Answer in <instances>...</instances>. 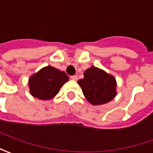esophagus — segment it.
Segmentation results:
<instances>
[{"instance_id": "obj_1", "label": "esophagus", "mask_w": 153, "mask_h": 153, "mask_svg": "<svg viewBox=\"0 0 153 153\" xmlns=\"http://www.w3.org/2000/svg\"><path fill=\"white\" fill-rule=\"evenodd\" d=\"M70 78H71V79L74 80V81H77V80H78V77H77V75H72Z\"/></svg>"}]
</instances>
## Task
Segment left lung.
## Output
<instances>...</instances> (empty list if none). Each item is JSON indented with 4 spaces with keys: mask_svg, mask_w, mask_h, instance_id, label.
<instances>
[{
    "mask_svg": "<svg viewBox=\"0 0 153 153\" xmlns=\"http://www.w3.org/2000/svg\"><path fill=\"white\" fill-rule=\"evenodd\" d=\"M83 79L78 81L86 99L92 105L109 102L116 95V81L114 76L95 66L84 71Z\"/></svg>",
    "mask_w": 153,
    "mask_h": 153,
    "instance_id": "left-lung-1",
    "label": "left lung"
}]
</instances>
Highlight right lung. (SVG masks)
<instances>
[{"mask_svg":"<svg viewBox=\"0 0 153 153\" xmlns=\"http://www.w3.org/2000/svg\"><path fill=\"white\" fill-rule=\"evenodd\" d=\"M67 81L69 77L64 71L48 65L29 78L28 87L32 96L41 100H50Z\"/></svg>","mask_w":153,"mask_h":153,"instance_id":"add662e5","label":"right lung"}]
</instances>
